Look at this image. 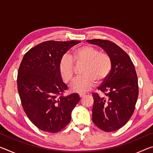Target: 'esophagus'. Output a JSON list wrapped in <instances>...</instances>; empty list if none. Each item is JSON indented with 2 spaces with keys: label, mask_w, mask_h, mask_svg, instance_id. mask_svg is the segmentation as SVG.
Listing matches in <instances>:
<instances>
[{
  "label": "esophagus",
  "mask_w": 153,
  "mask_h": 153,
  "mask_svg": "<svg viewBox=\"0 0 153 153\" xmlns=\"http://www.w3.org/2000/svg\"><path fill=\"white\" fill-rule=\"evenodd\" d=\"M85 96H86V94H84V93H80V94H79V97L80 98L84 97H85Z\"/></svg>",
  "instance_id": "obj_1"
}]
</instances>
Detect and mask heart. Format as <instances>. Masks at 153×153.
I'll list each match as a JSON object with an SVG mask.
<instances>
[{"label":"heart","mask_w":153,"mask_h":153,"mask_svg":"<svg viewBox=\"0 0 153 153\" xmlns=\"http://www.w3.org/2000/svg\"><path fill=\"white\" fill-rule=\"evenodd\" d=\"M84 63L82 76L72 82L71 88L74 92H84L94 86L95 80L100 82L109 74L112 61L107 54L100 53L97 48L90 46H82L75 49L70 56L64 55L59 65V71L64 82H71L74 76V64Z\"/></svg>","instance_id":"1"}]
</instances>
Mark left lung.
Wrapping results in <instances>:
<instances>
[{
  "label": "left lung",
  "instance_id": "1",
  "mask_svg": "<svg viewBox=\"0 0 153 153\" xmlns=\"http://www.w3.org/2000/svg\"><path fill=\"white\" fill-rule=\"evenodd\" d=\"M101 47L112 61L107 78L98 88L105 97L93 93L92 121L105 131H113L126 125L135 109L138 97V77L130 57L122 48L109 40H87Z\"/></svg>",
  "mask_w": 153,
  "mask_h": 153
}]
</instances>
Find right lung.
<instances>
[{"instance_id":"1","label":"right lung","mask_w":153,"mask_h":153,"mask_svg":"<svg viewBox=\"0 0 153 153\" xmlns=\"http://www.w3.org/2000/svg\"><path fill=\"white\" fill-rule=\"evenodd\" d=\"M78 40H48L36 45L23 57L17 74V90L23 108L38 128L50 133L69 123L79 101L78 94L63 96L67 89L59 71L62 56Z\"/></svg>"}]
</instances>
